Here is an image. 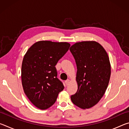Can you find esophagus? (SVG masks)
Returning a JSON list of instances; mask_svg holds the SVG:
<instances>
[{
    "instance_id": "1",
    "label": "esophagus",
    "mask_w": 129,
    "mask_h": 129,
    "mask_svg": "<svg viewBox=\"0 0 129 129\" xmlns=\"http://www.w3.org/2000/svg\"><path fill=\"white\" fill-rule=\"evenodd\" d=\"M65 84H66L67 85H68L69 84V83H70V80H67L65 81Z\"/></svg>"
}]
</instances>
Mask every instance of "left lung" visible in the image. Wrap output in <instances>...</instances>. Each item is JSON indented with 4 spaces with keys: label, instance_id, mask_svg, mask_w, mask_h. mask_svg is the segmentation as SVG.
<instances>
[{
    "label": "left lung",
    "instance_id": "1",
    "mask_svg": "<svg viewBox=\"0 0 129 129\" xmlns=\"http://www.w3.org/2000/svg\"><path fill=\"white\" fill-rule=\"evenodd\" d=\"M77 65V91L71 95L73 104L82 109L92 108L103 97L111 75L108 54L97 41L77 42L70 48Z\"/></svg>",
    "mask_w": 129,
    "mask_h": 129
}]
</instances>
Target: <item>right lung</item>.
Segmentation results:
<instances>
[{"label": "right lung", "mask_w": 129, "mask_h": 129, "mask_svg": "<svg viewBox=\"0 0 129 129\" xmlns=\"http://www.w3.org/2000/svg\"><path fill=\"white\" fill-rule=\"evenodd\" d=\"M70 46L67 42L39 41L24 56L21 71L23 90L29 101L41 110L53 105L64 88L57 78L55 66Z\"/></svg>", "instance_id": "right-lung-1"}]
</instances>
